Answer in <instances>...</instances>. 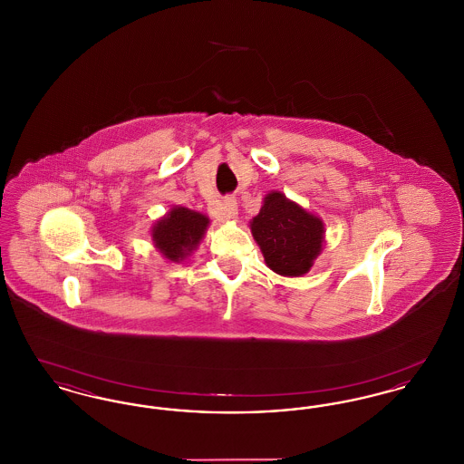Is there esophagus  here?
Segmentation results:
<instances>
[{"mask_svg":"<svg viewBox=\"0 0 464 464\" xmlns=\"http://www.w3.org/2000/svg\"><path fill=\"white\" fill-rule=\"evenodd\" d=\"M212 214L219 221H237L238 219V205L233 197H226L219 205L212 208Z\"/></svg>","mask_w":464,"mask_h":464,"instance_id":"esophagus-1","label":"esophagus"}]
</instances>
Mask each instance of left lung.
<instances>
[{"label":"left lung","instance_id":"8db88e82","mask_svg":"<svg viewBox=\"0 0 464 464\" xmlns=\"http://www.w3.org/2000/svg\"><path fill=\"white\" fill-rule=\"evenodd\" d=\"M250 229L267 267L282 276L306 275L325 242L324 221L280 191L266 195Z\"/></svg>","mask_w":464,"mask_h":464}]
</instances>
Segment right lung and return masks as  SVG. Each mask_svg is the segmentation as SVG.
Wrapping results in <instances>:
<instances>
[{"mask_svg": "<svg viewBox=\"0 0 464 464\" xmlns=\"http://www.w3.org/2000/svg\"><path fill=\"white\" fill-rule=\"evenodd\" d=\"M208 218L186 207H174L151 229V237L161 256L172 263L184 261L201 242Z\"/></svg>", "mask_w": 464, "mask_h": 464, "instance_id": "obj_1", "label": "right lung"}]
</instances>
